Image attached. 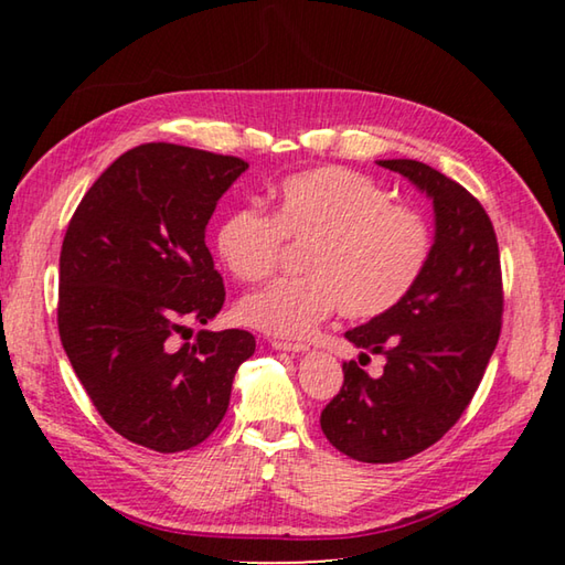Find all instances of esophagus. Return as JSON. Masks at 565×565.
<instances>
[{
    "mask_svg": "<svg viewBox=\"0 0 565 565\" xmlns=\"http://www.w3.org/2000/svg\"><path fill=\"white\" fill-rule=\"evenodd\" d=\"M271 349H276V351H289V353H303V351H309V347H306V343H296V341H271Z\"/></svg>",
    "mask_w": 565,
    "mask_h": 565,
    "instance_id": "34e87169",
    "label": "esophagus"
}]
</instances>
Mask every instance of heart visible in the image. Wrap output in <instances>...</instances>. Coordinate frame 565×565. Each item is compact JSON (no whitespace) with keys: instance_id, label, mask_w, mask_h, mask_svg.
<instances>
[{"instance_id":"b5f03b06","label":"heart","mask_w":565,"mask_h":565,"mask_svg":"<svg viewBox=\"0 0 565 565\" xmlns=\"http://www.w3.org/2000/svg\"><path fill=\"white\" fill-rule=\"evenodd\" d=\"M271 216L238 206L216 226V252L238 281H262L281 259V244H306L303 276L279 279L238 303L246 327L303 339L341 309L374 319L414 289L431 256V232L414 209L391 204L379 181L343 167L286 177L274 189Z\"/></svg>"}]
</instances>
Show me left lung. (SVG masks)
Returning a JSON list of instances; mask_svg holds the SVG:
<instances>
[{"label": "left lung", "instance_id": "8db88e82", "mask_svg": "<svg viewBox=\"0 0 565 565\" xmlns=\"http://www.w3.org/2000/svg\"><path fill=\"white\" fill-rule=\"evenodd\" d=\"M379 164L431 199L436 236L406 299L347 331L356 349L386 356V366L371 379L356 361L343 363V386L321 411V431L363 463L416 456L461 418L499 343L503 313L499 242L481 202L420 161Z\"/></svg>", "mask_w": 565, "mask_h": 565}]
</instances>
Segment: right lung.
I'll list each match as a JSON object with an SVG mask.
<instances>
[{"mask_svg": "<svg viewBox=\"0 0 565 565\" xmlns=\"http://www.w3.org/2000/svg\"><path fill=\"white\" fill-rule=\"evenodd\" d=\"M248 164L179 145L121 154L76 206L60 256L56 323L99 416L131 444L186 451L214 434L234 374L252 356L248 331L196 333L224 306L206 224Z\"/></svg>", "mask_w": 565, "mask_h": 565, "instance_id": "1", "label": "right lung"}]
</instances>
